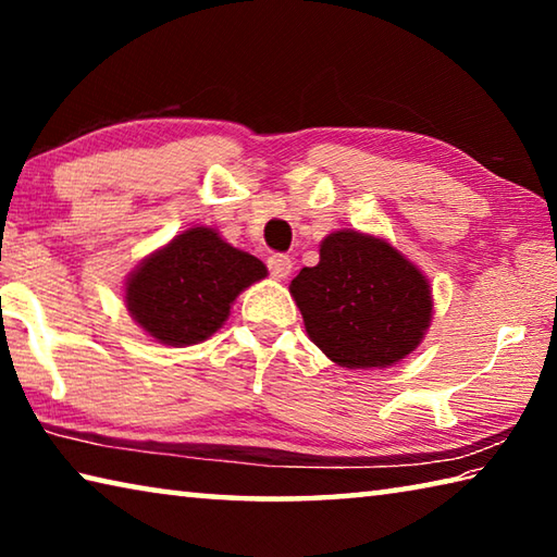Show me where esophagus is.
Here are the masks:
<instances>
[{
	"label": "esophagus",
	"instance_id": "obj_1",
	"mask_svg": "<svg viewBox=\"0 0 557 557\" xmlns=\"http://www.w3.org/2000/svg\"><path fill=\"white\" fill-rule=\"evenodd\" d=\"M268 270L275 280H285V277H289V272H292V258L282 256V252H277V256H270L268 258Z\"/></svg>",
	"mask_w": 557,
	"mask_h": 557
}]
</instances>
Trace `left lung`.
Returning <instances> with one entry per match:
<instances>
[{"label":"left lung","mask_w":557,"mask_h":557,"mask_svg":"<svg viewBox=\"0 0 557 557\" xmlns=\"http://www.w3.org/2000/svg\"><path fill=\"white\" fill-rule=\"evenodd\" d=\"M307 334L346 369H388L412 354L432 319L422 272L388 240L358 231L326 235L319 265L289 285Z\"/></svg>","instance_id":"left-lung-1"}]
</instances>
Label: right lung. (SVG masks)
<instances>
[{
  "label": "right lung",
  "mask_w": 557,
  "mask_h": 557,
  "mask_svg": "<svg viewBox=\"0 0 557 557\" xmlns=\"http://www.w3.org/2000/svg\"><path fill=\"white\" fill-rule=\"evenodd\" d=\"M268 275L256 256L213 228H188L132 272L125 289L135 322L166 346H191L219 332L245 287Z\"/></svg>",
  "instance_id": "1"
}]
</instances>
